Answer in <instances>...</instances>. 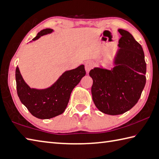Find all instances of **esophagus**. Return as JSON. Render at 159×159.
Wrapping results in <instances>:
<instances>
[{
  "instance_id": "34e87169",
  "label": "esophagus",
  "mask_w": 159,
  "mask_h": 159,
  "mask_svg": "<svg viewBox=\"0 0 159 159\" xmlns=\"http://www.w3.org/2000/svg\"><path fill=\"white\" fill-rule=\"evenodd\" d=\"M93 67V63L91 61H87L86 62L85 64V70L86 71V73H89V71L91 70V69H92Z\"/></svg>"
}]
</instances>
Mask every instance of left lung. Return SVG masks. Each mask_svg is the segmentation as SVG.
I'll use <instances>...</instances> for the list:
<instances>
[{"label": "left lung", "instance_id": "8db88e82", "mask_svg": "<svg viewBox=\"0 0 159 159\" xmlns=\"http://www.w3.org/2000/svg\"><path fill=\"white\" fill-rule=\"evenodd\" d=\"M118 31L122 37L111 68L100 66L89 72L95 107L111 116L122 114L135 105L146 83V63L142 46L128 31Z\"/></svg>", "mask_w": 159, "mask_h": 159}]
</instances>
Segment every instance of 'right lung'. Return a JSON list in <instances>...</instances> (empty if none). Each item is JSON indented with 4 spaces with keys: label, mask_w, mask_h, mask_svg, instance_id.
<instances>
[{
    "label": "right lung",
    "mask_w": 159,
    "mask_h": 159,
    "mask_svg": "<svg viewBox=\"0 0 159 159\" xmlns=\"http://www.w3.org/2000/svg\"><path fill=\"white\" fill-rule=\"evenodd\" d=\"M54 30H42L32 39L35 41ZM84 65L64 72L52 84L46 89L30 88L24 81L19 67L16 68L17 94L21 103L32 116L39 119H50L64 113L69 101L71 92L85 76Z\"/></svg>",
    "instance_id": "right-lung-1"
}]
</instances>
